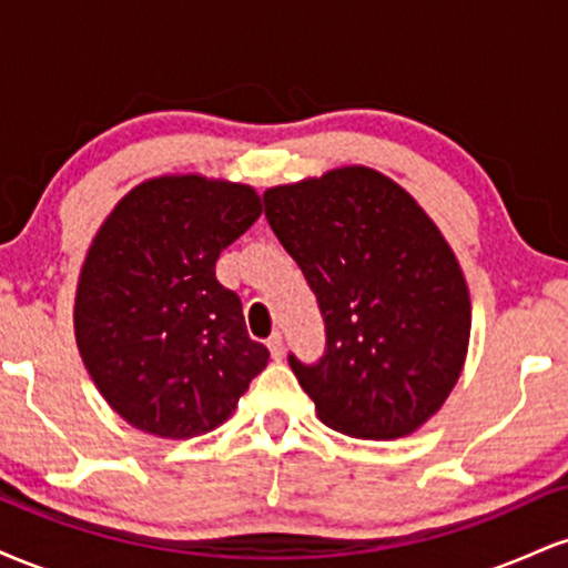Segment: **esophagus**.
<instances>
[{
  "label": "esophagus",
  "mask_w": 568,
  "mask_h": 568,
  "mask_svg": "<svg viewBox=\"0 0 568 568\" xmlns=\"http://www.w3.org/2000/svg\"><path fill=\"white\" fill-rule=\"evenodd\" d=\"M266 347H270V355L275 357V361H283V355H285V338H283V334H272L270 342H266Z\"/></svg>",
  "instance_id": "34e87169"
}]
</instances>
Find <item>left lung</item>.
Instances as JSON below:
<instances>
[{
	"instance_id": "1",
	"label": "left lung",
	"mask_w": 568,
	"mask_h": 568,
	"mask_svg": "<svg viewBox=\"0 0 568 568\" xmlns=\"http://www.w3.org/2000/svg\"><path fill=\"white\" fill-rule=\"evenodd\" d=\"M272 232L302 266L325 321V355L288 363L336 433L393 440L452 395L470 344L465 272L400 184L344 165L264 192Z\"/></svg>"
}]
</instances>
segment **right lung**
<instances>
[{
    "mask_svg": "<svg viewBox=\"0 0 568 568\" xmlns=\"http://www.w3.org/2000/svg\"><path fill=\"white\" fill-rule=\"evenodd\" d=\"M262 216L247 184L158 175L114 205L80 270L74 336L98 393L128 425L184 440L224 425L270 361L245 331L219 253Z\"/></svg>",
    "mask_w": 568,
    "mask_h": 568,
    "instance_id": "1",
    "label": "right lung"
}]
</instances>
